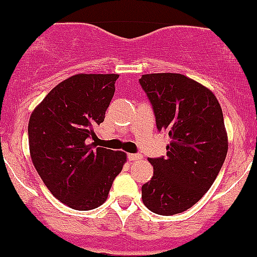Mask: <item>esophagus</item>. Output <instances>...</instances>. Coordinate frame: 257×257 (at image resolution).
Wrapping results in <instances>:
<instances>
[{
	"label": "esophagus",
	"mask_w": 257,
	"mask_h": 257,
	"mask_svg": "<svg viewBox=\"0 0 257 257\" xmlns=\"http://www.w3.org/2000/svg\"><path fill=\"white\" fill-rule=\"evenodd\" d=\"M127 159L130 160V161H135V160L142 159V156L140 154H128Z\"/></svg>",
	"instance_id": "obj_1"
}]
</instances>
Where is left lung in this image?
I'll return each instance as SVG.
<instances>
[{
	"label": "left lung",
	"instance_id": "obj_1",
	"mask_svg": "<svg viewBox=\"0 0 257 257\" xmlns=\"http://www.w3.org/2000/svg\"><path fill=\"white\" fill-rule=\"evenodd\" d=\"M156 127L169 134L166 157L149 159L154 176L142 185L145 206L170 216L194 206L214 184L227 154V135L214 93L181 73H150L139 80Z\"/></svg>",
	"mask_w": 257,
	"mask_h": 257
}]
</instances>
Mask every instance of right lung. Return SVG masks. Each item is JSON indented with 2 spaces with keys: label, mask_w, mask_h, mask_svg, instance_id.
<instances>
[{
  "label": "right lung",
  "mask_w": 257,
  "mask_h": 257,
  "mask_svg": "<svg viewBox=\"0 0 257 257\" xmlns=\"http://www.w3.org/2000/svg\"><path fill=\"white\" fill-rule=\"evenodd\" d=\"M117 78L115 73L72 76L52 88L30 117L35 169L51 194L73 210L102 205L126 161L125 152L91 144Z\"/></svg>",
  "instance_id": "add662e5"
}]
</instances>
